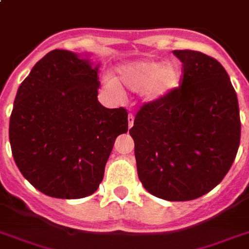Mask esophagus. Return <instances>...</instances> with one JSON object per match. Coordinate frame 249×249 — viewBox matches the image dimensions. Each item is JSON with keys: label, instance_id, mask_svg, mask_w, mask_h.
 <instances>
[{"label": "esophagus", "instance_id": "1", "mask_svg": "<svg viewBox=\"0 0 249 249\" xmlns=\"http://www.w3.org/2000/svg\"><path fill=\"white\" fill-rule=\"evenodd\" d=\"M133 125H134V115L129 114V116H127V126H129V129H130Z\"/></svg>", "mask_w": 249, "mask_h": 249}]
</instances>
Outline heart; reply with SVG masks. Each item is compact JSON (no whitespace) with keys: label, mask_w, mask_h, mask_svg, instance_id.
I'll return each instance as SVG.
<instances>
[{"label":"heart","mask_w":249,"mask_h":249,"mask_svg":"<svg viewBox=\"0 0 249 249\" xmlns=\"http://www.w3.org/2000/svg\"><path fill=\"white\" fill-rule=\"evenodd\" d=\"M115 76L116 81L126 90L142 92L145 103H157L180 88L183 73L177 62L145 59L119 65ZM107 84L114 86L111 80H107Z\"/></svg>","instance_id":"obj_1"}]
</instances>
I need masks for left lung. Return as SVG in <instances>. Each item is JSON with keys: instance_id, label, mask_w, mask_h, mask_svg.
<instances>
[{"instance_id": "left-lung-1", "label": "left lung", "mask_w": 249, "mask_h": 249, "mask_svg": "<svg viewBox=\"0 0 249 249\" xmlns=\"http://www.w3.org/2000/svg\"><path fill=\"white\" fill-rule=\"evenodd\" d=\"M183 64L178 90L145 104L129 133L138 177L153 196L193 200L219 184L241 140L238 99L228 73L199 51L174 50Z\"/></svg>"}]
</instances>
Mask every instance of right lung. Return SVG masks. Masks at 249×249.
I'll use <instances>...</instances> for the list:
<instances>
[{"mask_svg": "<svg viewBox=\"0 0 249 249\" xmlns=\"http://www.w3.org/2000/svg\"><path fill=\"white\" fill-rule=\"evenodd\" d=\"M99 66L89 53L53 50L17 90L10 118L15 163L53 198L96 192L115 139L127 131L126 110L98 101Z\"/></svg>", "mask_w": 249, "mask_h": 249, "instance_id": "obj_1", "label": "right lung"}]
</instances>
